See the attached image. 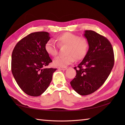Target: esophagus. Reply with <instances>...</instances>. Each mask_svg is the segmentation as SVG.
<instances>
[{
	"mask_svg": "<svg viewBox=\"0 0 125 125\" xmlns=\"http://www.w3.org/2000/svg\"><path fill=\"white\" fill-rule=\"evenodd\" d=\"M58 69H60V70H65L66 69H67V67H58Z\"/></svg>",
	"mask_w": 125,
	"mask_h": 125,
	"instance_id": "obj_1",
	"label": "esophagus"
}]
</instances>
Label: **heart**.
Segmentation results:
<instances>
[{
  "label": "heart",
  "mask_w": 125,
  "mask_h": 125,
  "mask_svg": "<svg viewBox=\"0 0 125 125\" xmlns=\"http://www.w3.org/2000/svg\"><path fill=\"white\" fill-rule=\"evenodd\" d=\"M55 40L58 46H67L66 56H60L54 58L53 64L55 66L65 67L75 61L80 60L85 56L88 50L89 43L84 37H79L76 34L70 32L62 33L56 37ZM45 50L48 54L55 56L57 54V46L52 41H48L45 44Z\"/></svg>",
  "instance_id": "1"
}]
</instances>
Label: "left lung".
<instances>
[{
  "label": "left lung",
  "mask_w": 125,
  "mask_h": 125,
  "mask_svg": "<svg viewBox=\"0 0 125 125\" xmlns=\"http://www.w3.org/2000/svg\"><path fill=\"white\" fill-rule=\"evenodd\" d=\"M89 43V50L83 61L75 67L76 76L70 82L71 87L78 94H91L104 83L115 63L113 49L105 37L93 31L84 34Z\"/></svg>",
  "instance_id": "left-lung-1"
}]
</instances>
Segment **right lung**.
Returning a JSON list of instances; mask_svg holds the SVG:
<instances>
[{
	"instance_id": "1",
	"label": "right lung",
	"mask_w": 125,
	"mask_h": 125,
	"mask_svg": "<svg viewBox=\"0 0 125 125\" xmlns=\"http://www.w3.org/2000/svg\"><path fill=\"white\" fill-rule=\"evenodd\" d=\"M50 39L46 31L31 33L19 41L13 50V77L21 89L31 96H39L46 91L57 69L44 68L52 62L44 48Z\"/></svg>"
}]
</instances>
